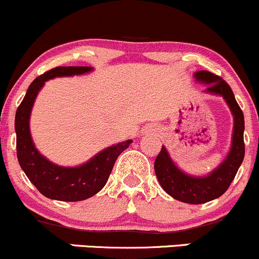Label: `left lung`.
I'll use <instances>...</instances> for the list:
<instances>
[{"label": "left lung", "mask_w": 259, "mask_h": 259, "mask_svg": "<svg viewBox=\"0 0 259 259\" xmlns=\"http://www.w3.org/2000/svg\"><path fill=\"white\" fill-rule=\"evenodd\" d=\"M195 77L199 81L208 84L206 88L207 93L224 96L235 116V126H233L232 147L229 155L218 169L205 178L189 177L180 171L171 162L164 147L158 153L154 162V170L158 182L171 197L186 204H204L221 196L235 179L244 158L243 112L238 106L230 85L210 71H197Z\"/></svg>", "instance_id": "8db88e82"}]
</instances>
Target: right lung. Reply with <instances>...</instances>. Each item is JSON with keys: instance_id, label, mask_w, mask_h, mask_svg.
I'll list each match as a JSON object with an SVG mask.
<instances>
[{"instance_id": "obj_1", "label": "right lung", "mask_w": 259, "mask_h": 259, "mask_svg": "<svg viewBox=\"0 0 259 259\" xmlns=\"http://www.w3.org/2000/svg\"><path fill=\"white\" fill-rule=\"evenodd\" d=\"M90 66H57L33 80L16 111L17 158L21 168L40 194L59 201H81L99 193L106 185L113 164L132 141L108 147L86 164L76 168H64L46 159L34 148L29 133V115L38 91L48 79L71 76L90 71Z\"/></svg>"}]
</instances>
